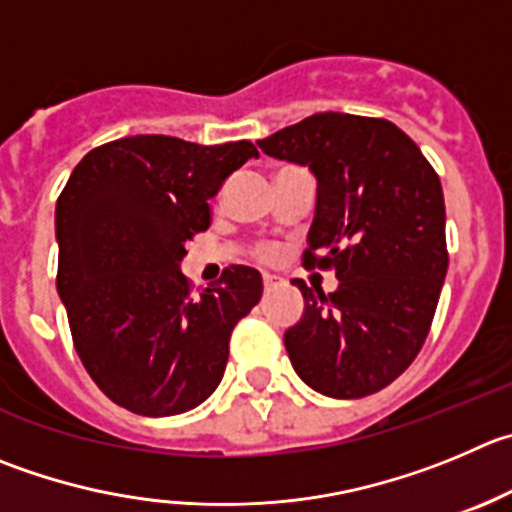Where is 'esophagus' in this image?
Returning <instances> with one entry per match:
<instances>
[{
    "instance_id": "1",
    "label": "esophagus",
    "mask_w": 512,
    "mask_h": 512,
    "mask_svg": "<svg viewBox=\"0 0 512 512\" xmlns=\"http://www.w3.org/2000/svg\"><path fill=\"white\" fill-rule=\"evenodd\" d=\"M281 284V276H276V274H264V289L266 291H271V289H276V286Z\"/></svg>"
}]
</instances>
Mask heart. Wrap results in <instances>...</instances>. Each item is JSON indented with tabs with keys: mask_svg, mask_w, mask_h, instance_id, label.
Returning <instances> with one entry per match:
<instances>
[{
	"mask_svg": "<svg viewBox=\"0 0 512 512\" xmlns=\"http://www.w3.org/2000/svg\"><path fill=\"white\" fill-rule=\"evenodd\" d=\"M259 259H264V261H274V259H276V248H274V246H264V248H259Z\"/></svg>",
	"mask_w": 512,
	"mask_h": 512,
	"instance_id": "b5f03b06",
	"label": "heart"
}]
</instances>
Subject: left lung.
Instances as JSON below:
<instances>
[{
    "instance_id": "left-lung-1",
    "label": "left lung",
    "mask_w": 512,
    "mask_h": 512,
    "mask_svg": "<svg viewBox=\"0 0 512 512\" xmlns=\"http://www.w3.org/2000/svg\"><path fill=\"white\" fill-rule=\"evenodd\" d=\"M259 148L314 173L304 266L334 269L339 279L332 294L294 281L304 314L284 334L291 367L326 397L379 392L415 362L440 301V178L410 135L382 118L316 113Z\"/></svg>"
}]
</instances>
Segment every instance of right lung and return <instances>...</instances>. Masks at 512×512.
I'll use <instances>...</instances> for the list:
<instances>
[{"label": "right lung", "mask_w": 512, "mask_h": 512, "mask_svg": "<svg viewBox=\"0 0 512 512\" xmlns=\"http://www.w3.org/2000/svg\"><path fill=\"white\" fill-rule=\"evenodd\" d=\"M259 150L133 135L90 150L57 198V294L87 374L115 405L170 417L221 384L228 339L264 281L228 266L193 294L186 243L211 226L223 180Z\"/></svg>", "instance_id": "obj_1"}]
</instances>
